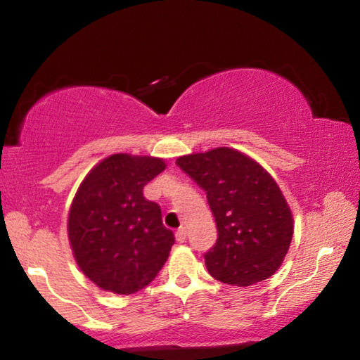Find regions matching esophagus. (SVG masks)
<instances>
[{
  "instance_id": "1",
  "label": "esophagus",
  "mask_w": 360,
  "mask_h": 360,
  "mask_svg": "<svg viewBox=\"0 0 360 360\" xmlns=\"http://www.w3.org/2000/svg\"><path fill=\"white\" fill-rule=\"evenodd\" d=\"M186 238H187V233H186L184 229H179L178 231H176V241H178V243H184Z\"/></svg>"
}]
</instances>
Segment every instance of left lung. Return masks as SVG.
<instances>
[{
  "label": "left lung",
  "mask_w": 360,
  "mask_h": 360,
  "mask_svg": "<svg viewBox=\"0 0 360 360\" xmlns=\"http://www.w3.org/2000/svg\"><path fill=\"white\" fill-rule=\"evenodd\" d=\"M178 167L206 192L217 240L205 254L210 275L231 285L270 278L289 251L294 221L275 179L230 148L179 157Z\"/></svg>",
  "instance_id": "8db88e82"
}]
</instances>
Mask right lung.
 <instances>
[{
    "label": "right lung",
    "mask_w": 360,
    "mask_h": 360,
    "mask_svg": "<svg viewBox=\"0 0 360 360\" xmlns=\"http://www.w3.org/2000/svg\"><path fill=\"white\" fill-rule=\"evenodd\" d=\"M155 157L114 154L90 172L71 203L68 238L79 268L103 290L130 295L154 281L174 245L160 206L143 188L165 169Z\"/></svg>",
    "instance_id": "right-lung-1"
}]
</instances>
